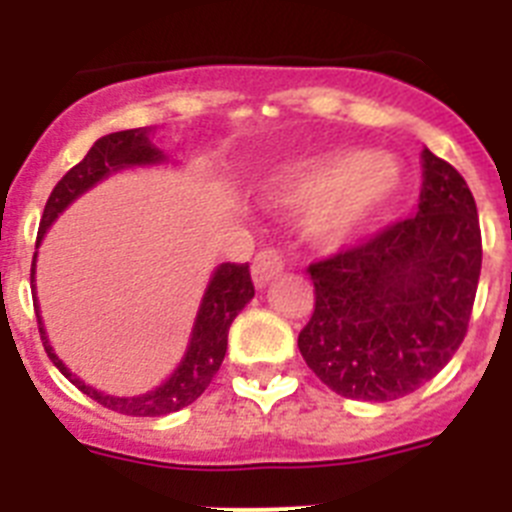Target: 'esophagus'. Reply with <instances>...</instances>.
<instances>
[{
    "label": "esophagus",
    "instance_id": "1",
    "mask_svg": "<svg viewBox=\"0 0 512 512\" xmlns=\"http://www.w3.org/2000/svg\"><path fill=\"white\" fill-rule=\"evenodd\" d=\"M282 271H284V256L279 248H266V251H261L259 256L253 259V266H251L256 287H266V284L274 282Z\"/></svg>",
    "mask_w": 512,
    "mask_h": 512
}]
</instances>
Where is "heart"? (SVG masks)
Returning a JSON list of instances; mask_svg holds the SVG:
<instances>
[{"mask_svg": "<svg viewBox=\"0 0 512 512\" xmlns=\"http://www.w3.org/2000/svg\"><path fill=\"white\" fill-rule=\"evenodd\" d=\"M402 169L390 153L338 151L297 161L271 176L269 197L284 210H310L323 235H346L400 192Z\"/></svg>", "mask_w": 512, "mask_h": 512, "instance_id": "obj_1", "label": "heart"}]
</instances>
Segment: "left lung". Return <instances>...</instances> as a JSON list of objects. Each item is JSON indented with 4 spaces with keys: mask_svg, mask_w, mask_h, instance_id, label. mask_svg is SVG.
I'll use <instances>...</instances> for the list:
<instances>
[{
    "mask_svg": "<svg viewBox=\"0 0 512 512\" xmlns=\"http://www.w3.org/2000/svg\"><path fill=\"white\" fill-rule=\"evenodd\" d=\"M482 269V233L464 176L423 151L418 215L307 266L315 310L302 359L351 400L387 402L431 382L459 351Z\"/></svg>",
    "mask_w": 512,
    "mask_h": 512,
    "instance_id": "1",
    "label": "left lung"
}]
</instances>
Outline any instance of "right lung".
<instances>
[{
	"label": "right lung",
	"mask_w": 512,
	"mask_h": 512,
	"mask_svg": "<svg viewBox=\"0 0 512 512\" xmlns=\"http://www.w3.org/2000/svg\"><path fill=\"white\" fill-rule=\"evenodd\" d=\"M164 161V153L158 151L148 140L146 128L135 130H120V133H110L99 138L89 153L81 158L74 169H69L63 174L61 182L53 187L51 197L45 202L43 217H40V230H38V243L45 235V230L51 228V223L61 215L71 202L79 197V194L87 192L89 187H94L97 182H102L104 176L115 174V171L125 169V166H146V164H158ZM35 243V246H38ZM38 256V253H35ZM30 284L35 287V259L33 269H30ZM253 282L248 264H223L215 271L210 287L205 292V300L200 305V315H197V323L192 330V341H189L187 354H184L182 364L166 379L161 387H156L148 395L138 397H112L97 392L94 387L81 382L76 374H71L63 361L53 354L51 343L45 338L43 320L38 315V330L40 338H43L45 354L48 359L56 364L58 372L69 379L71 384H76L81 392L92 400H97L104 408L115 410L122 415H133V418H156V415H169L176 410L192 405L202 392L210 387L212 377L217 374L220 364L225 359V348H228V330L230 323L235 320V315L246 307V302H251L253 297ZM38 307V300H35Z\"/></svg>",
	"instance_id": "right-lung-1"
}]
</instances>
